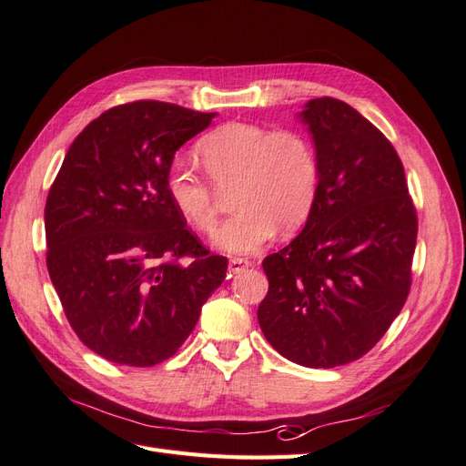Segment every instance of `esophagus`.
Here are the masks:
<instances>
[{
    "instance_id": "1",
    "label": "esophagus",
    "mask_w": 466,
    "mask_h": 466,
    "mask_svg": "<svg viewBox=\"0 0 466 466\" xmlns=\"http://www.w3.org/2000/svg\"><path fill=\"white\" fill-rule=\"evenodd\" d=\"M252 262L250 260H247V258H231L229 260V272L231 274H238V272H243L245 268H248Z\"/></svg>"
}]
</instances>
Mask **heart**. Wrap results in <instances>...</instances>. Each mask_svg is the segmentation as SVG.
Here are the masks:
<instances>
[{
  "instance_id": "heart-1",
  "label": "heart",
  "mask_w": 466,
  "mask_h": 466,
  "mask_svg": "<svg viewBox=\"0 0 466 466\" xmlns=\"http://www.w3.org/2000/svg\"><path fill=\"white\" fill-rule=\"evenodd\" d=\"M196 151L210 180L175 159L167 168L165 188L182 219L198 233H209L219 218V192L235 187L237 211L214 235L218 248L250 255L270 243L278 228L291 233L311 216L319 161L303 134L229 122L206 134Z\"/></svg>"
}]
</instances>
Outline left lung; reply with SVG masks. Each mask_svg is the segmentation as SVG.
<instances>
[{
  "instance_id": "1",
  "label": "left lung",
  "mask_w": 466,
  "mask_h": 466,
  "mask_svg": "<svg viewBox=\"0 0 466 466\" xmlns=\"http://www.w3.org/2000/svg\"><path fill=\"white\" fill-rule=\"evenodd\" d=\"M319 190L303 231L262 262L266 340L305 368L356 361L383 338L412 286L418 216L397 149L332 96L301 112Z\"/></svg>"
}]
</instances>
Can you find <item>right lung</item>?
I'll list each match as a JSON object with an SVG mask.
<instances>
[{"mask_svg": "<svg viewBox=\"0 0 466 466\" xmlns=\"http://www.w3.org/2000/svg\"><path fill=\"white\" fill-rule=\"evenodd\" d=\"M214 116L161 101L112 106L74 139L52 182L48 274L79 340L112 363L175 356L225 279L228 258L209 255L165 188L177 149Z\"/></svg>", "mask_w": 466, "mask_h": 466, "instance_id": "1", "label": "right lung"}]
</instances>
